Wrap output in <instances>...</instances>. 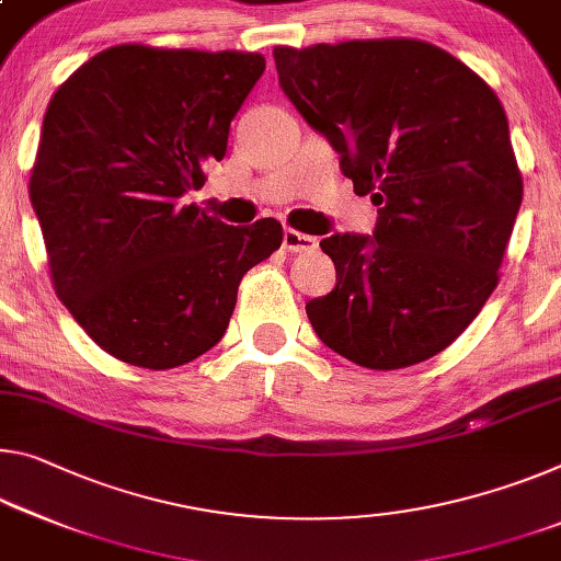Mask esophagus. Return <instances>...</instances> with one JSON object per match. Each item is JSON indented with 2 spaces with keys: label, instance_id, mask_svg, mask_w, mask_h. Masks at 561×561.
<instances>
[{
  "label": "esophagus",
  "instance_id": "34e87169",
  "mask_svg": "<svg viewBox=\"0 0 561 561\" xmlns=\"http://www.w3.org/2000/svg\"><path fill=\"white\" fill-rule=\"evenodd\" d=\"M282 244L287 252H312V249H317V237L297 232V229L289 227V229H284Z\"/></svg>",
  "mask_w": 561,
  "mask_h": 561
}]
</instances>
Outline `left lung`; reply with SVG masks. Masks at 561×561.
<instances>
[{
  "label": "left lung",
  "instance_id": "obj_1",
  "mask_svg": "<svg viewBox=\"0 0 561 561\" xmlns=\"http://www.w3.org/2000/svg\"><path fill=\"white\" fill-rule=\"evenodd\" d=\"M279 84L377 204L375 239L332 234L336 287L307 305L329 350L402 369L457 340L500 284L522 172L494 89L422 39L274 47Z\"/></svg>",
  "mask_w": 561,
  "mask_h": 561
}]
</instances>
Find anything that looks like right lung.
<instances>
[{"mask_svg": "<svg viewBox=\"0 0 561 561\" xmlns=\"http://www.w3.org/2000/svg\"><path fill=\"white\" fill-rule=\"evenodd\" d=\"M262 72L256 51L117 44L51 96L30 199L57 297L114 359L174 369L209 352L244 274L282 247L277 219L232 227L182 199Z\"/></svg>", "mask_w": 561, "mask_h": 561, "instance_id": "obj_1", "label": "right lung"}]
</instances>
